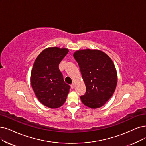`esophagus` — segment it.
<instances>
[{
	"label": "esophagus",
	"instance_id": "1",
	"mask_svg": "<svg viewBox=\"0 0 146 146\" xmlns=\"http://www.w3.org/2000/svg\"><path fill=\"white\" fill-rule=\"evenodd\" d=\"M74 87H75V84H74V83H72V84H71V89H74Z\"/></svg>",
	"mask_w": 146,
	"mask_h": 146
}]
</instances>
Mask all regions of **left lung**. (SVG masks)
<instances>
[{
  "instance_id": "1",
  "label": "left lung",
  "mask_w": 146,
  "mask_h": 146,
  "mask_svg": "<svg viewBox=\"0 0 146 146\" xmlns=\"http://www.w3.org/2000/svg\"><path fill=\"white\" fill-rule=\"evenodd\" d=\"M86 86L82 102L92 108L101 107L112 96L117 82L114 63L110 57L98 50H80L74 54Z\"/></svg>"
}]
</instances>
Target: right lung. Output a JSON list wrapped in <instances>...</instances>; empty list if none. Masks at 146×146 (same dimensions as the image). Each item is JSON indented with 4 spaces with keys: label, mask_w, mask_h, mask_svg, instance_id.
Segmentation results:
<instances>
[{
    "label": "right lung",
    "mask_w": 146,
    "mask_h": 146,
    "mask_svg": "<svg viewBox=\"0 0 146 146\" xmlns=\"http://www.w3.org/2000/svg\"><path fill=\"white\" fill-rule=\"evenodd\" d=\"M68 53L66 48H48L34 62L31 76L32 87L39 101L47 107H60L66 100L70 86L64 81L59 65Z\"/></svg>",
    "instance_id": "add662e5"
}]
</instances>
